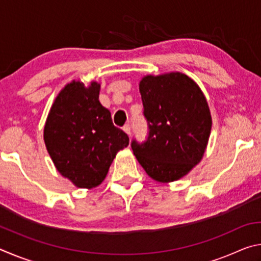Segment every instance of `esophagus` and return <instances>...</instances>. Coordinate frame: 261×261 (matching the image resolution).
<instances>
[{"instance_id": "34e87169", "label": "esophagus", "mask_w": 261, "mask_h": 261, "mask_svg": "<svg viewBox=\"0 0 261 261\" xmlns=\"http://www.w3.org/2000/svg\"><path fill=\"white\" fill-rule=\"evenodd\" d=\"M123 131H124L125 132V134L126 135H131V129H130V125L129 124H125L124 126H123Z\"/></svg>"}]
</instances>
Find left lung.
I'll return each instance as SVG.
<instances>
[{
    "label": "left lung",
    "instance_id": "1",
    "mask_svg": "<svg viewBox=\"0 0 261 261\" xmlns=\"http://www.w3.org/2000/svg\"><path fill=\"white\" fill-rule=\"evenodd\" d=\"M147 140L131 143L146 174L160 183L184 177L201 161L208 144L212 116L198 84L182 72L146 74L139 82Z\"/></svg>",
    "mask_w": 261,
    "mask_h": 261
}]
</instances>
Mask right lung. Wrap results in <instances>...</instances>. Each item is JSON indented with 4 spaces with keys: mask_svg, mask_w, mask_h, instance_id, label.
Returning a JSON list of instances; mask_svg holds the SVG:
<instances>
[{
    "mask_svg": "<svg viewBox=\"0 0 261 261\" xmlns=\"http://www.w3.org/2000/svg\"><path fill=\"white\" fill-rule=\"evenodd\" d=\"M100 84L81 81L65 85L48 113L43 140L57 171L81 189L103 182L118 151L129 137L113 124L99 101Z\"/></svg>",
    "mask_w": 261,
    "mask_h": 261,
    "instance_id": "add662e5",
    "label": "right lung"
}]
</instances>
